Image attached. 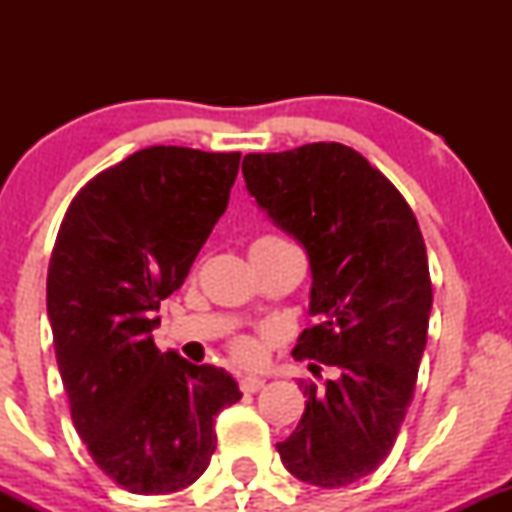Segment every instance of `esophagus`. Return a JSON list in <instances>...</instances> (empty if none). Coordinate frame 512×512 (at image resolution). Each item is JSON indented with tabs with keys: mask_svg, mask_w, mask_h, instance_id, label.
Segmentation results:
<instances>
[{
	"mask_svg": "<svg viewBox=\"0 0 512 512\" xmlns=\"http://www.w3.org/2000/svg\"><path fill=\"white\" fill-rule=\"evenodd\" d=\"M264 387V380L257 378V375H243L240 378V390L243 392H257Z\"/></svg>",
	"mask_w": 512,
	"mask_h": 512,
	"instance_id": "esophagus-1",
	"label": "esophagus"
}]
</instances>
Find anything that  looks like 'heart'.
<instances>
[{
	"label": "heart",
	"mask_w": 512,
	"mask_h": 512,
	"mask_svg": "<svg viewBox=\"0 0 512 512\" xmlns=\"http://www.w3.org/2000/svg\"><path fill=\"white\" fill-rule=\"evenodd\" d=\"M272 238V236H267ZM264 240V238H260ZM233 354H236L238 358H243V361H255L257 356H260V349H257V344L252 342V339H238L236 346H233Z\"/></svg>",
	"instance_id": "1"
}]
</instances>
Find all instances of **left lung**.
<instances>
[{"instance_id": "8db88e82", "label": "left lung", "mask_w": 512, "mask_h": 512, "mask_svg": "<svg viewBox=\"0 0 512 512\" xmlns=\"http://www.w3.org/2000/svg\"><path fill=\"white\" fill-rule=\"evenodd\" d=\"M243 178L308 252L315 325L291 354L337 373L298 383L308 402L276 450L305 484L349 486L385 462L414 399L433 303L424 236L397 187L344 144L248 154Z\"/></svg>"}]
</instances>
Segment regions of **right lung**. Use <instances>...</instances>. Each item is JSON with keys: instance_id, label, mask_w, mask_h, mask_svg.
Masks as SVG:
<instances>
[{"instance_id": "add662e5", "label": "right lung", "mask_w": 512, "mask_h": 512, "mask_svg": "<svg viewBox=\"0 0 512 512\" xmlns=\"http://www.w3.org/2000/svg\"><path fill=\"white\" fill-rule=\"evenodd\" d=\"M240 154L149 146L88 180L48 267V317L76 433L129 493L195 484L214 419L243 392L216 366L156 349V310L178 291L228 207Z\"/></svg>"}]
</instances>
